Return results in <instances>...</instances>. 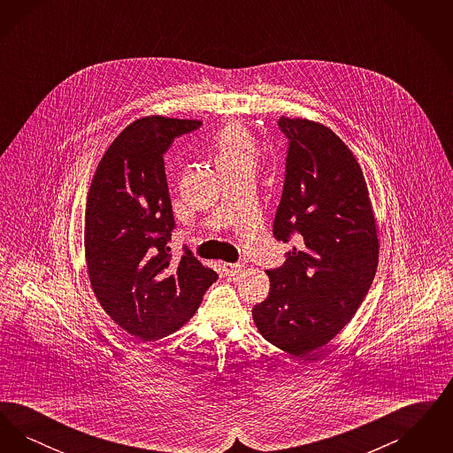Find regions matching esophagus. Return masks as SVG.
I'll use <instances>...</instances> for the list:
<instances>
[{"instance_id":"esophagus-1","label":"esophagus","mask_w":453,"mask_h":453,"mask_svg":"<svg viewBox=\"0 0 453 453\" xmlns=\"http://www.w3.org/2000/svg\"><path fill=\"white\" fill-rule=\"evenodd\" d=\"M222 268H224L226 275L234 277V275H237V273L242 270V265H241V263H224Z\"/></svg>"}]
</instances>
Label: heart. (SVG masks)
Segmentation results:
<instances>
[{
    "label": "heart",
    "mask_w": 453,
    "mask_h": 453,
    "mask_svg": "<svg viewBox=\"0 0 453 453\" xmlns=\"http://www.w3.org/2000/svg\"><path fill=\"white\" fill-rule=\"evenodd\" d=\"M217 163H251L257 161V144L251 134L239 124H231L220 132Z\"/></svg>",
    "instance_id": "b5f03b06"
}]
</instances>
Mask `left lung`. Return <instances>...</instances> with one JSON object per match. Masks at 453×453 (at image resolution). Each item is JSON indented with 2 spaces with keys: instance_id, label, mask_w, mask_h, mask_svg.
Here are the masks:
<instances>
[{
  "instance_id": "obj_1",
  "label": "left lung",
  "mask_w": 453,
  "mask_h": 453,
  "mask_svg": "<svg viewBox=\"0 0 453 453\" xmlns=\"http://www.w3.org/2000/svg\"><path fill=\"white\" fill-rule=\"evenodd\" d=\"M288 139L273 236L299 246L268 270V297L253 307L266 342L296 357L329 343L365 299L379 239L365 178L353 152L323 124L280 117Z\"/></svg>"
}]
</instances>
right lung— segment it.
Returning a JSON list of instances; mask_svg holds the SVG:
<instances>
[{
  "instance_id": "right-lung-1",
  "label": "right lung",
  "mask_w": 453,
  "mask_h": 453,
  "mask_svg": "<svg viewBox=\"0 0 453 453\" xmlns=\"http://www.w3.org/2000/svg\"><path fill=\"white\" fill-rule=\"evenodd\" d=\"M200 120L161 115L132 122L110 144L89 185L85 253L91 288L108 316L135 338L172 334L217 280L185 251L170 255L174 229L163 154Z\"/></svg>"
}]
</instances>
